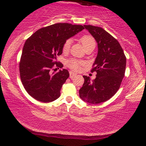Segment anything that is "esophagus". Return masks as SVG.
<instances>
[{"label": "esophagus", "mask_w": 146, "mask_h": 146, "mask_svg": "<svg viewBox=\"0 0 146 146\" xmlns=\"http://www.w3.org/2000/svg\"><path fill=\"white\" fill-rule=\"evenodd\" d=\"M76 76V74L73 72H70V78H74Z\"/></svg>", "instance_id": "1"}]
</instances>
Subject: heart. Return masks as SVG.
Here are the masks:
<instances>
[{"label": "heart", "mask_w": 146, "mask_h": 146, "mask_svg": "<svg viewBox=\"0 0 146 146\" xmlns=\"http://www.w3.org/2000/svg\"><path fill=\"white\" fill-rule=\"evenodd\" d=\"M80 42L82 44L84 48L90 46H96V41L94 38L90 35H84L80 38ZM71 45V40L70 39L66 40L62 46V51L64 53H66L69 51L70 47ZM83 62L78 60L77 59L72 58L66 61V65L70 68L73 70H79L80 66L83 65Z\"/></svg>", "instance_id": "b5f03b06"}]
</instances>
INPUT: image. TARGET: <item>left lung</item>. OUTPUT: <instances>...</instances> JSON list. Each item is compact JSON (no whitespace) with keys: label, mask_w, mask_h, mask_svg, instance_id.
I'll use <instances>...</instances> for the list:
<instances>
[{"label":"left lung","mask_w":146,"mask_h":146,"mask_svg":"<svg viewBox=\"0 0 146 146\" xmlns=\"http://www.w3.org/2000/svg\"><path fill=\"white\" fill-rule=\"evenodd\" d=\"M98 44V54L91 72H96V78L83 76V86L80 89V98L92 104L104 102L111 98L120 86L126 66V58L116 39L102 28L84 25Z\"/></svg>","instance_id":"obj_1"}]
</instances>
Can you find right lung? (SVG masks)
<instances>
[{
	"label": "right lung",
	"instance_id": "obj_1",
	"mask_svg": "<svg viewBox=\"0 0 146 146\" xmlns=\"http://www.w3.org/2000/svg\"><path fill=\"white\" fill-rule=\"evenodd\" d=\"M83 29L82 25L57 23L42 28L26 40L19 70L22 83L30 96L42 102L58 98L69 72L63 69L51 74L50 70L54 66L63 67L56 60L62 53L64 43Z\"/></svg>",
	"mask_w": 146,
	"mask_h": 146
}]
</instances>
